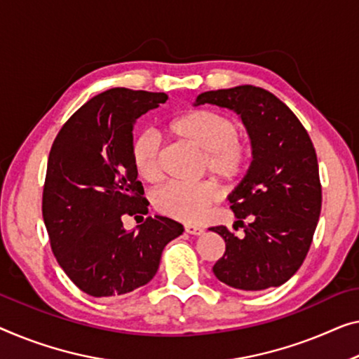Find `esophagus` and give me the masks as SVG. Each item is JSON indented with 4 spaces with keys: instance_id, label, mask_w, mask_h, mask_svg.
<instances>
[{
    "instance_id": "esophagus-1",
    "label": "esophagus",
    "mask_w": 359,
    "mask_h": 359,
    "mask_svg": "<svg viewBox=\"0 0 359 359\" xmlns=\"http://www.w3.org/2000/svg\"><path fill=\"white\" fill-rule=\"evenodd\" d=\"M185 232L190 235H201L203 232H205V229L194 226V224H185Z\"/></svg>"
}]
</instances>
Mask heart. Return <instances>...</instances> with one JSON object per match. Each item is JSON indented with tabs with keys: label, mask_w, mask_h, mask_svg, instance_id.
<instances>
[{
	"label": "heart",
	"mask_w": 359,
	"mask_h": 359,
	"mask_svg": "<svg viewBox=\"0 0 359 359\" xmlns=\"http://www.w3.org/2000/svg\"><path fill=\"white\" fill-rule=\"evenodd\" d=\"M170 135L205 153L206 168L222 179H233L245 169L248 148L240 140L232 117L212 109L184 112L168 124ZM132 161L137 174L147 182L161 179V153L154 137L143 133L132 143ZM221 190L212 182L168 184L154 194V206L165 216L184 222H196L219 200Z\"/></svg>",
	"instance_id": "1"
}]
</instances>
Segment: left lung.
I'll use <instances>...</instances> for the list:
<instances>
[{
    "label": "left lung",
    "instance_id": "8db88e82",
    "mask_svg": "<svg viewBox=\"0 0 359 359\" xmlns=\"http://www.w3.org/2000/svg\"><path fill=\"white\" fill-rule=\"evenodd\" d=\"M205 103L237 112L251 142L250 168L227 196L245 237L211 227L226 242L214 276L238 290L279 287L303 264L319 221L323 194L311 138L290 108L264 88L212 90L194 104ZM243 218L250 221L247 226Z\"/></svg>",
    "mask_w": 359,
    "mask_h": 359
}]
</instances>
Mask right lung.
<instances>
[{
  "mask_svg": "<svg viewBox=\"0 0 359 359\" xmlns=\"http://www.w3.org/2000/svg\"><path fill=\"white\" fill-rule=\"evenodd\" d=\"M168 95L111 88L93 96L57 133L43 189L45 221L57 263L88 295L117 297L147 285L161 253L184 226L147 217L126 231L122 217L148 212L132 161L133 126Z\"/></svg>",
  "mask_w": 359,
  "mask_h": 359,
  "instance_id": "add662e5",
  "label": "right lung"
}]
</instances>
